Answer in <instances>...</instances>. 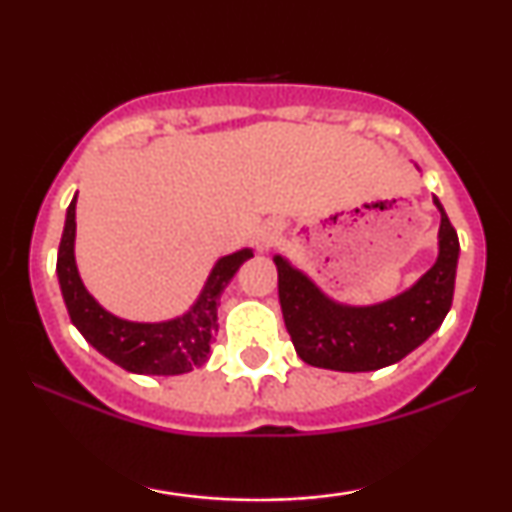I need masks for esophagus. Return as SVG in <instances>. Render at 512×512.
Masks as SVG:
<instances>
[{
    "label": "esophagus",
    "instance_id": "1",
    "mask_svg": "<svg viewBox=\"0 0 512 512\" xmlns=\"http://www.w3.org/2000/svg\"><path fill=\"white\" fill-rule=\"evenodd\" d=\"M262 243H264V245H267V243H269V240H262Z\"/></svg>",
    "mask_w": 512,
    "mask_h": 512
}]
</instances>
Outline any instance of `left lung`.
I'll return each mask as SVG.
<instances>
[{
	"mask_svg": "<svg viewBox=\"0 0 512 512\" xmlns=\"http://www.w3.org/2000/svg\"><path fill=\"white\" fill-rule=\"evenodd\" d=\"M433 204L440 211L438 260L411 289L385 303L356 308L332 301L289 260L274 257L286 330L308 366L342 373L392 366L443 325L455 291L460 240L438 197Z\"/></svg>",
	"mask_w": 512,
	"mask_h": 512,
	"instance_id": "obj_1",
	"label": "left lung"
}]
</instances>
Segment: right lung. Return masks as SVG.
<instances>
[{
  "mask_svg": "<svg viewBox=\"0 0 512 512\" xmlns=\"http://www.w3.org/2000/svg\"><path fill=\"white\" fill-rule=\"evenodd\" d=\"M76 197L67 209L64 233L57 252V276L64 305L74 327L105 358L129 373L139 375H182L202 366L209 358L211 339L219 330L216 310L223 289L231 284L240 264L250 260L252 250H238L221 257L211 269L197 303L185 315L166 322H129L103 308L81 281L74 260Z\"/></svg>",
  "mask_w": 512,
  "mask_h": 512,
  "instance_id": "add662e5",
  "label": "right lung"
}]
</instances>
